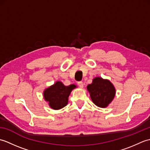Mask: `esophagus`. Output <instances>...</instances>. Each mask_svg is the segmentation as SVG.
<instances>
[{
    "instance_id": "esophagus-1",
    "label": "esophagus",
    "mask_w": 150,
    "mask_h": 150,
    "mask_svg": "<svg viewBox=\"0 0 150 150\" xmlns=\"http://www.w3.org/2000/svg\"><path fill=\"white\" fill-rule=\"evenodd\" d=\"M78 85L80 86L81 88H83L84 87V84H83V82L82 81H79L78 82Z\"/></svg>"
}]
</instances>
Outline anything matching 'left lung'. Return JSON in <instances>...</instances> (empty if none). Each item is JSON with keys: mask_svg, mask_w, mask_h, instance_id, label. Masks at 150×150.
Listing matches in <instances>:
<instances>
[{"mask_svg": "<svg viewBox=\"0 0 150 150\" xmlns=\"http://www.w3.org/2000/svg\"><path fill=\"white\" fill-rule=\"evenodd\" d=\"M93 103L100 108H106L113 100L115 95V88L107 79L100 77L93 79L92 83L87 86Z\"/></svg>", "mask_w": 150, "mask_h": 150, "instance_id": "left-lung-1", "label": "left lung"}]
</instances>
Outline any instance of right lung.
<instances>
[{
  "mask_svg": "<svg viewBox=\"0 0 150 150\" xmlns=\"http://www.w3.org/2000/svg\"><path fill=\"white\" fill-rule=\"evenodd\" d=\"M75 88V84L66 86L62 82L57 81L44 91V98L48 103L51 108L60 110L68 104L69 95Z\"/></svg>",
  "mask_w": 150,
  "mask_h": 150,
  "instance_id": "add662e5",
  "label": "right lung"
}]
</instances>
